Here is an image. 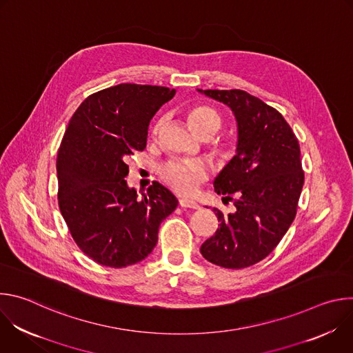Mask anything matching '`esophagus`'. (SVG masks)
<instances>
[{
    "mask_svg": "<svg viewBox=\"0 0 353 353\" xmlns=\"http://www.w3.org/2000/svg\"><path fill=\"white\" fill-rule=\"evenodd\" d=\"M179 205L181 208H190V210H198L199 205L195 203L194 199H190V198H180L179 199Z\"/></svg>",
    "mask_w": 353,
    "mask_h": 353,
    "instance_id": "esophagus-1",
    "label": "esophagus"
}]
</instances>
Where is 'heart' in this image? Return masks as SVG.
<instances>
[{
    "label": "heart",
    "mask_w": 353,
    "mask_h": 353,
    "mask_svg": "<svg viewBox=\"0 0 353 353\" xmlns=\"http://www.w3.org/2000/svg\"><path fill=\"white\" fill-rule=\"evenodd\" d=\"M187 120L191 130L199 135H214L221 127V116L216 110L208 106H195L187 113ZM161 123L154 127V134H158ZM161 177L174 191L180 194H191L196 185L207 179V168L195 161H170L161 169Z\"/></svg>",
    "instance_id": "obj_1"
}]
</instances>
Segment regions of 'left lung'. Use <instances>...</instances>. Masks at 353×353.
I'll return each instance as SVG.
<instances>
[{
    "mask_svg": "<svg viewBox=\"0 0 353 353\" xmlns=\"http://www.w3.org/2000/svg\"><path fill=\"white\" fill-rule=\"evenodd\" d=\"M229 106L237 121V154L214 181L236 212L218 215L219 228L201 245L210 263L241 270L264 260L292 225L303 188L299 141L283 116L240 89H198Z\"/></svg>",
    "mask_w": 353,
    "mask_h": 353,
    "instance_id": "left-lung-1",
    "label": "left lung"
}]
</instances>
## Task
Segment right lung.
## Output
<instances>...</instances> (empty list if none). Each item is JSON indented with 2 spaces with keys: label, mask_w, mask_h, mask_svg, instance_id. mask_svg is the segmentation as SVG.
<instances>
[{
  "label": "right lung",
  "mask_w": 353,
  "mask_h": 353,
  "mask_svg": "<svg viewBox=\"0 0 353 353\" xmlns=\"http://www.w3.org/2000/svg\"><path fill=\"white\" fill-rule=\"evenodd\" d=\"M174 93L120 83L88 96L68 123L57 155L59 205L78 247L100 265L146 259L179 204L158 181L138 198L124 180L128 158L146 146L149 121Z\"/></svg>",
  "instance_id": "add662e5"
}]
</instances>
